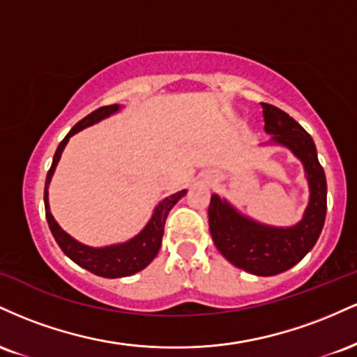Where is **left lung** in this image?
Masks as SVG:
<instances>
[{
	"instance_id": "left-lung-1",
	"label": "left lung",
	"mask_w": 357,
	"mask_h": 357,
	"mask_svg": "<svg viewBox=\"0 0 357 357\" xmlns=\"http://www.w3.org/2000/svg\"><path fill=\"white\" fill-rule=\"evenodd\" d=\"M261 107L264 129L272 136L261 146L285 147L304 166L309 184L304 215L292 227H272L243 215L228 199L211 195L208 221L216 248L231 265L252 275L272 277L292 268L314 248L326 221L327 183L314 139L304 127L275 105Z\"/></svg>"
}]
</instances>
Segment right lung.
Wrapping results in <instances>:
<instances>
[{
    "mask_svg": "<svg viewBox=\"0 0 357 357\" xmlns=\"http://www.w3.org/2000/svg\"><path fill=\"white\" fill-rule=\"evenodd\" d=\"M121 109L122 105L119 104L105 105V107L93 110V112L89 114L87 117L82 119L79 124L72 127L70 132L65 136L63 141H61L59 147H56V153L53 155L52 167L47 174V181H45L43 195L48 227H50L53 238L59 243L61 252L70 258L72 261H75L79 267L89 270L93 275H99L104 278H121L134 275V273L141 272L142 268H146L147 265L154 260L155 255L159 253V248H161L167 215L173 210L174 204L188 192L186 190L178 191L174 192V195L167 196L162 202H159L158 206L154 208L149 221L146 223V227L142 228L137 235H134L132 238L122 241V243L105 245V247H90V245H85L82 243V241L73 238V236L68 235V233L56 223V220L53 218L50 211V203H48V188H50L53 173H55L56 165H59L65 146L68 144L72 136H75L77 132L84 130L85 127H90L97 124V122L104 121V119L114 116V114H117Z\"/></svg>",
    "mask_w": 357,
    "mask_h": 357,
    "instance_id": "right-lung-1",
    "label": "right lung"
}]
</instances>
